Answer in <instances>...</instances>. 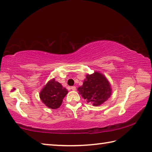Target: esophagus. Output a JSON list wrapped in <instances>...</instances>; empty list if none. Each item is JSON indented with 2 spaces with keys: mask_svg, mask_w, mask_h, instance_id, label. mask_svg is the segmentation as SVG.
Instances as JSON below:
<instances>
[{
  "mask_svg": "<svg viewBox=\"0 0 152 152\" xmlns=\"http://www.w3.org/2000/svg\"><path fill=\"white\" fill-rule=\"evenodd\" d=\"M71 89L72 90V91H76V86H72L71 87Z\"/></svg>",
  "mask_w": 152,
  "mask_h": 152,
  "instance_id": "1",
  "label": "esophagus"
}]
</instances>
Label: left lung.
Returning <instances> with one entry per match:
<instances>
[{"label":"left lung","mask_w":152,"mask_h":152,"mask_svg":"<svg viewBox=\"0 0 152 152\" xmlns=\"http://www.w3.org/2000/svg\"><path fill=\"white\" fill-rule=\"evenodd\" d=\"M78 91L87 102L94 106L101 105L111 94L109 82L102 74L96 72L86 75L83 85L79 87Z\"/></svg>","instance_id":"1"}]
</instances>
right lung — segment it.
<instances>
[{
    "label": "right lung",
    "instance_id": "1",
    "mask_svg": "<svg viewBox=\"0 0 152 152\" xmlns=\"http://www.w3.org/2000/svg\"><path fill=\"white\" fill-rule=\"evenodd\" d=\"M68 93L66 88L55 79L48 82L40 92V99L46 106L52 109H58L62 103L63 99Z\"/></svg>",
    "mask_w": 152,
    "mask_h": 152
}]
</instances>
